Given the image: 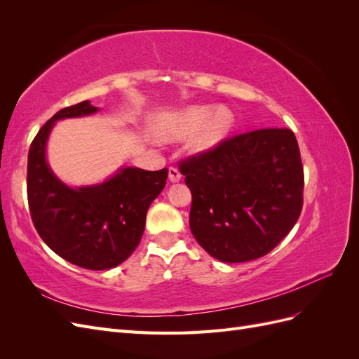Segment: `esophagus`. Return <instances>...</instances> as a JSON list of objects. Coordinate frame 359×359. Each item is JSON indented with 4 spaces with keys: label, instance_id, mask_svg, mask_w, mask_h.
Here are the masks:
<instances>
[{
    "label": "esophagus",
    "instance_id": "obj_1",
    "mask_svg": "<svg viewBox=\"0 0 359 359\" xmlns=\"http://www.w3.org/2000/svg\"><path fill=\"white\" fill-rule=\"evenodd\" d=\"M180 180H181V172L177 168L170 166L169 168V181L170 182H178Z\"/></svg>",
    "mask_w": 359,
    "mask_h": 359
}]
</instances>
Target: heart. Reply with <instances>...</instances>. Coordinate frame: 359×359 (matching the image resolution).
I'll return each instance as SVG.
<instances>
[{
    "label": "heart",
    "mask_w": 359,
    "mask_h": 359,
    "mask_svg": "<svg viewBox=\"0 0 359 359\" xmlns=\"http://www.w3.org/2000/svg\"><path fill=\"white\" fill-rule=\"evenodd\" d=\"M233 126V114L224 106H190L161 121L156 133L168 137H181L198 132L193 145L208 149L220 144Z\"/></svg>",
    "instance_id": "1"
}]
</instances>
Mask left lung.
Masks as SVG:
<instances>
[{
    "instance_id": "1",
    "label": "left lung",
    "mask_w": 359,
    "mask_h": 359,
    "mask_svg": "<svg viewBox=\"0 0 359 359\" xmlns=\"http://www.w3.org/2000/svg\"><path fill=\"white\" fill-rule=\"evenodd\" d=\"M180 170L191 191V233L220 262L268 255L301 214L304 170L289 128L224 139L182 160Z\"/></svg>"
}]
</instances>
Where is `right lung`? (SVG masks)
<instances>
[{"instance_id":"add662e5","label":"right lung","mask_w":359,"mask_h":359,"mask_svg":"<svg viewBox=\"0 0 359 359\" xmlns=\"http://www.w3.org/2000/svg\"><path fill=\"white\" fill-rule=\"evenodd\" d=\"M97 111L85 100L58 111L39 130L28 153L27 193L32 223L48 247L73 265L102 271L123 264L139 245L168 169L121 168L102 184L78 189L58 180L46 161L53 124Z\"/></svg>"}]
</instances>
